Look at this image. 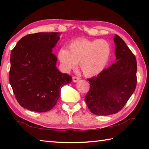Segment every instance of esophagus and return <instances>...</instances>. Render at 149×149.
<instances>
[{"label": "esophagus", "mask_w": 149, "mask_h": 149, "mask_svg": "<svg viewBox=\"0 0 149 149\" xmlns=\"http://www.w3.org/2000/svg\"><path fill=\"white\" fill-rule=\"evenodd\" d=\"M72 79H73V81L74 82H77L78 81H79V77H75V76H74L72 77Z\"/></svg>", "instance_id": "obj_1"}]
</instances>
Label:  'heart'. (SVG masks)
Returning <instances> with one entry per match:
<instances>
[{
  "label": "heart",
  "mask_w": 149,
  "mask_h": 149,
  "mask_svg": "<svg viewBox=\"0 0 149 149\" xmlns=\"http://www.w3.org/2000/svg\"><path fill=\"white\" fill-rule=\"evenodd\" d=\"M112 47L104 39H80L72 41L68 50L61 48L58 52V58L65 72L74 69L77 63L85 76L97 75L107 67L110 61Z\"/></svg>",
  "instance_id": "obj_1"
}]
</instances>
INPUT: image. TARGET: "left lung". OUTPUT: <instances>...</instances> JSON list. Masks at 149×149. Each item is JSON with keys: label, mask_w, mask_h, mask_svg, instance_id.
<instances>
[{"label": "left lung", "mask_w": 149, "mask_h": 149, "mask_svg": "<svg viewBox=\"0 0 149 149\" xmlns=\"http://www.w3.org/2000/svg\"><path fill=\"white\" fill-rule=\"evenodd\" d=\"M116 62L97 76L88 79L90 89L85 97L88 108L96 115L114 114L122 109L135 91L137 61L125 42L114 35Z\"/></svg>", "instance_id": "1"}]
</instances>
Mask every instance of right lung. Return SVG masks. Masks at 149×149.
<instances>
[{
    "instance_id": "1",
    "label": "right lung",
    "mask_w": 149,
    "mask_h": 149,
    "mask_svg": "<svg viewBox=\"0 0 149 149\" xmlns=\"http://www.w3.org/2000/svg\"><path fill=\"white\" fill-rule=\"evenodd\" d=\"M61 33H37L19 40L10 54V84L19 104L37 112L51 110L72 77L56 68L52 53Z\"/></svg>"
}]
</instances>
